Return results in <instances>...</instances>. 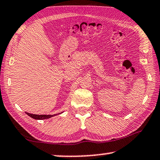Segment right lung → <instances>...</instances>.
<instances>
[{
	"label": "right lung",
	"instance_id": "1",
	"mask_svg": "<svg viewBox=\"0 0 160 160\" xmlns=\"http://www.w3.org/2000/svg\"><path fill=\"white\" fill-rule=\"evenodd\" d=\"M28 116H29L30 117H32L34 119H37V120H43V119H47L52 117V116H56L57 114L54 115H36V114H32L29 113H27Z\"/></svg>",
	"mask_w": 160,
	"mask_h": 160
}]
</instances>
